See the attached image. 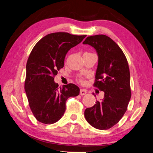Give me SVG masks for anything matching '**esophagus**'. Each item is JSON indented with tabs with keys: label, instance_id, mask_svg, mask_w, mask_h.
<instances>
[{
	"label": "esophagus",
	"instance_id": "1",
	"mask_svg": "<svg viewBox=\"0 0 153 153\" xmlns=\"http://www.w3.org/2000/svg\"><path fill=\"white\" fill-rule=\"evenodd\" d=\"M87 91L85 90V89H80V94L81 95V96H84V95H85L86 93H87Z\"/></svg>",
	"mask_w": 153,
	"mask_h": 153
}]
</instances>
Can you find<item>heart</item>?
I'll list each match as a JSON object with an SVG mask.
<instances>
[{"instance_id": "obj_1", "label": "heart", "mask_w": 153, "mask_h": 153, "mask_svg": "<svg viewBox=\"0 0 153 153\" xmlns=\"http://www.w3.org/2000/svg\"><path fill=\"white\" fill-rule=\"evenodd\" d=\"M80 81H81V80H80Z\"/></svg>"}]
</instances>
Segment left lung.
Segmentation results:
<instances>
[{
    "label": "left lung",
    "instance_id": "left-lung-1",
    "mask_svg": "<svg viewBox=\"0 0 153 153\" xmlns=\"http://www.w3.org/2000/svg\"><path fill=\"white\" fill-rule=\"evenodd\" d=\"M83 44L91 45L98 53L94 86L105 93L102 100L85 109L84 116L94 128L108 129L123 117L131 98L128 63L117 43L105 35L89 36Z\"/></svg>",
    "mask_w": 153,
    "mask_h": 153
}]
</instances>
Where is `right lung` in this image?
Listing matches in <instances>:
<instances>
[{
	"label": "right lung",
	"mask_w": 153,
	"mask_h": 153,
	"mask_svg": "<svg viewBox=\"0 0 153 153\" xmlns=\"http://www.w3.org/2000/svg\"><path fill=\"white\" fill-rule=\"evenodd\" d=\"M85 37L55 32L43 37L32 49L26 65L25 90L30 110L38 121L56 123L65 112L68 98L79 94V87L73 84L59 88L54 76L64 67L68 51Z\"/></svg>",
	"instance_id": "obj_1"
}]
</instances>
